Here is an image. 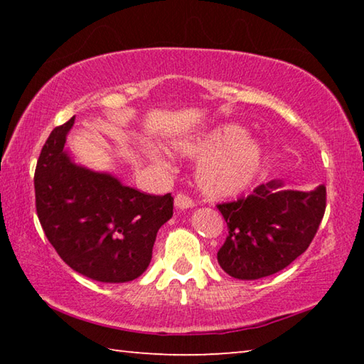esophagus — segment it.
I'll return each mask as SVG.
<instances>
[{"label":"esophagus","mask_w":364,"mask_h":364,"mask_svg":"<svg viewBox=\"0 0 364 364\" xmlns=\"http://www.w3.org/2000/svg\"><path fill=\"white\" fill-rule=\"evenodd\" d=\"M175 207L176 208H181V210H184V208H193L194 207V202L191 197L184 196V194H178L175 197Z\"/></svg>","instance_id":"obj_1"}]
</instances>
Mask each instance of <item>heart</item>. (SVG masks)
<instances>
[{
    "label": "heart",
    "instance_id": "b5f03b06",
    "mask_svg": "<svg viewBox=\"0 0 364 364\" xmlns=\"http://www.w3.org/2000/svg\"><path fill=\"white\" fill-rule=\"evenodd\" d=\"M245 128L236 123H223L204 134L176 144L184 156H205L196 168V181L200 193L210 199H225L244 193L255 181L263 165V147L247 138ZM147 159L156 168L167 162L156 151H147Z\"/></svg>",
    "mask_w": 364,
    "mask_h": 364
}]
</instances>
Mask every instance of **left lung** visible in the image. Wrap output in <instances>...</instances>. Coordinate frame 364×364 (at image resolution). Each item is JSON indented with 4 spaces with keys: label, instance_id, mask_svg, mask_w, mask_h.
Here are the masks:
<instances>
[{
    "label": "left lung",
    "instance_id": "1",
    "mask_svg": "<svg viewBox=\"0 0 364 364\" xmlns=\"http://www.w3.org/2000/svg\"><path fill=\"white\" fill-rule=\"evenodd\" d=\"M218 210L228 225L220 267L236 279H260L289 267L311 244L324 217L326 186L294 191L271 180Z\"/></svg>",
    "mask_w": 364,
    "mask_h": 364
}]
</instances>
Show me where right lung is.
I'll use <instances>...</instances> for the list:
<instances>
[{
	"instance_id": "add662e5",
	"label": "right lung",
	"mask_w": 364,
	"mask_h": 364,
	"mask_svg": "<svg viewBox=\"0 0 364 364\" xmlns=\"http://www.w3.org/2000/svg\"><path fill=\"white\" fill-rule=\"evenodd\" d=\"M73 122L54 128L36 162L41 228L77 273L100 282L133 281L149 267L157 231L173 215V197L139 193L73 162L64 147Z\"/></svg>"
}]
</instances>
